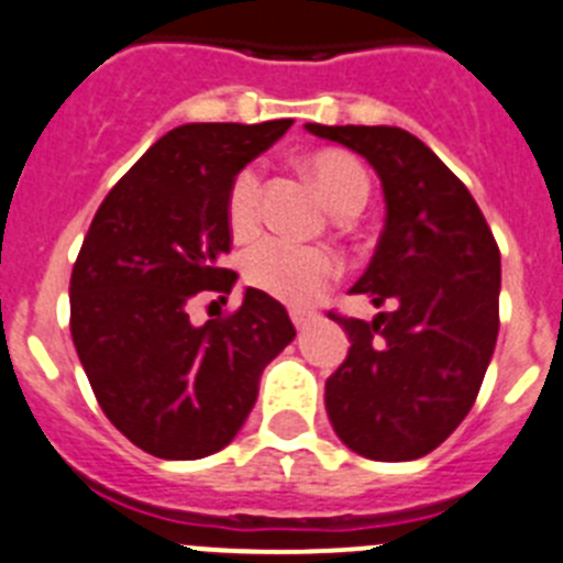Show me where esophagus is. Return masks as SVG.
<instances>
[{
    "label": "esophagus",
    "instance_id": "1",
    "mask_svg": "<svg viewBox=\"0 0 563 563\" xmlns=\"http://www.w3.org/2000/svg\"><path fill=\"white\" fill-rule=\"evenodd\" d=\"M291 322L297 331H306L308 325L313 322V313L311 311H300V308H291Z\"/></svg>",
    "mask_w": 563,
    "mask_h": 563
}]
</instances>
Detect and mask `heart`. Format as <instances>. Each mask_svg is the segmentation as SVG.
<instances>
[{
    "label": "heart",
    "mask_w": 563,
    "mask_h": 563,
    "mask_svg": "<svg viewBox=\"0 0 563 563\" xmlns=\"http://www.w3.org/2000/svg\"><path fill=\"white\" fill-rule=\"evenodd\" d=\"M308 179L317 185L325 205L336 216H351L369 196V176L362 162L347 151L319 148L300 159ZM261 216V174L255 168L238 170L227 194V219L244 235ZM339 275V261L319 246H297L266 238L244 255V277L252 288L269 294L288 306H308Z\"/></svg>",
    "instance_id": "obj_1"
}]
</instances>
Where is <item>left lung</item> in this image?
I'll return each mask as SVG.
<instances>
[{"label":"left lung","mask_w":563,"mask_h":563,"mask_svg":"<svg viewBox=\"0 0 563 563\" xmlns=\"http://www.w3.org/2000/svg\"><path fill=\"white\" fill-rule=\"evenodd\" d=\"M376 168L387 201L382 238L353 294L373 322L339 317L347 358L325 382V409L347 449L369 460H418L477 401L499 333L503 263L468 187L432 148L395 125H306Z\"/></svg>","instance_id":"obj_1"}]
</instances>
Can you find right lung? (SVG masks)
Returning a JSON list of instances; mask_svg holds the SVG:
<instances>
[{
	"label": "right lung",
	"instance_id": "add662e5",
	"mask_svg": "<svg viewBox=\"0 0 563 563\" xmlns=\"http://www.w3.org/2000/svg\"><path fill=\"white\" fill-rule=\"evenodd\" d=\"M291 120L187 123L156 140L95 212L69 280V331L106 418L143 452L199 460L244 427L263 367L294 339L286 308L246 288L232 313L190 322L199 294L238 275L227 194Z\"/></svg>",
	"mask_w": 563,
	"mask_h": 563
}]
</instances>
